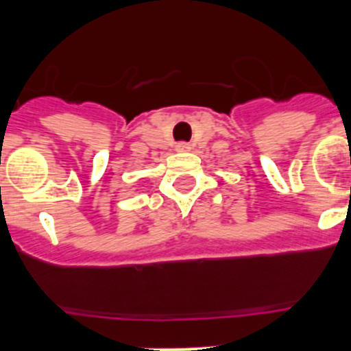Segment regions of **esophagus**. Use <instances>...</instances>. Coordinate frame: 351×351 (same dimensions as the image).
<instances>
[{
    "instance_id": "34e87169",
    "label": "esophagus",
    "mask_w": 351,
    "mask_h": 351,
    "mask_svg": "<svg viewBox=\"0 0 351 351\" xmlns=\"http://www.w3.org/2000/svg\"><path fill=\"white\" fill-rule=\"evenodd\" d=\"M190 149H192V147H190L189 143H178V144H176V151H178V153H186V151H190Z\"/></svg>"
}]
</instances>
